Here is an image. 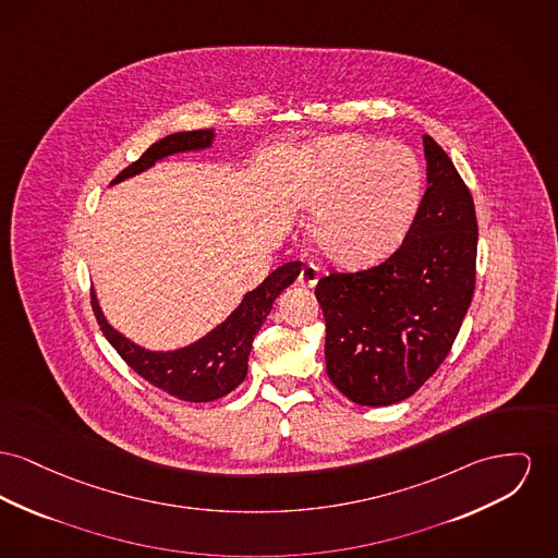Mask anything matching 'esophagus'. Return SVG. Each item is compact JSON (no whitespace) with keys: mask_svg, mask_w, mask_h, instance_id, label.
<instances>
[{"mask_svg":"<svg viewBox=\"0 0 558 558\" xmlns=\"http://www.w3.org/2000/svg\"><path fill=\"white\" fill-rule=\"evenodd\" d=\"M316 282H318V267L314 263L303 265V269L299 274V284L305 289H312Z\"/></svg>","mask_w":558,"mask_h":558,"instance_id":"1","label":"esophagus"}]
</instances>
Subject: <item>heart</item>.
<instances>
[{
    "label": "heart",
    "mask_w": 558,
    "mask_h": 558,
    "mask_svg": "<svg viewBox=\"0 0 558 558\" xmlns=\"http://www.w3.org/2000/svg\"><path fill=\"white\" fill-rule=\"evenodd\" d=\"M424 172L411 149L398 143L348 134L325 143L299 192V208L314 221L323 255L361 267L390 255L411 228Z\"/></svg>",
    "instance_id": "heart-1"
}]
</instances>
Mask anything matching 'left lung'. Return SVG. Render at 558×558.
<instances>
[{"label":"left lung","mask_w":558,"mask_h":558,"mask_svg":"<svg viewBox=\"0 0 558 558\" xmlns=\"http://www.w3.org/2000/svg\"><path fill=\"white\" fill-rule=\"evenodd\" d=\"M427 190L402 244L361 271L316 284L332 386L386 407L417 392L447 359L476 287L474 199L451 158L424 136Z\"/></svg>","instance_id":"obj_1"}]
</instances>
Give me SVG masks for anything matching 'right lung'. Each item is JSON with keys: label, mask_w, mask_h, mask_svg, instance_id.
<instances>
[{"label": "right lung", "mask_w": 558, "mask_h": 558, "mask_svg": "<svg viewBox=\"0 0 558 558\" xmlns=\"http://www.w3.org/2000/svg\"><path fill=\"white\" fill-rule=\"evenodd\" d=\"M210 141L213 131L168 134L156 141L138 160L126 166L113 179V183L149 168L156 160H162L170 154L208 147ZM299 271L301 263H284L282 267L271 271L255 291L244 295L242 303L231 312L230 318L223 325L210 330L194 345L166 354L145 352L131 343L126 337H122L118 330L105 323L95 296H90V303L102 335L136 375L179 400L210 402L235 390L244 381L253 339L262 328L263 320L267 318L276 296L289 284H293Z\"/></svg>", "instance_id": "add662e5"}]
</instances>
